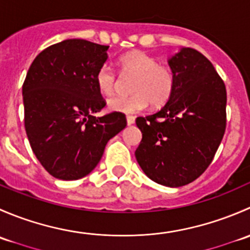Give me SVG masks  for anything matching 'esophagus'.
<instances>
[{"instance_id": "1", "label": "esophagus", "mask_w": 250, "mask_h": 250, "mask_svg": "<svg viewBox=\"0 0 250 250\" xmlns=\"http://www.w3.org/2000/svg\"><path fill=\"white\" fill-rule=\"evenodd\" d=\"M134 122H135V118L133 117V116H127V125H132Z\"/></svg>"}]
</instances>
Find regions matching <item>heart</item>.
<instances>
[{"label":"heart","instance_id":"obj_1","mask_svg":"<svg viewBox=\"0 0 250 250\" xmlns=\"http://www.w3.org/2000/svg\"><path fill=\"white\" fill-rule=\"evenodd\" d=\"M121 69L135 78L130 97H113L107 102V107L113 112L134 115L148 106L160 107L172 97L175 77L172 70L158 64L157 60L141 50L125 53L120 58ZM95 83L102 94L109 97L116 87V75L109 65H103L95 75Z\"/></svg>","mask_w":250,"mask_h":250}]
</instances>
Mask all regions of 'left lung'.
Masks as SVG:
<instances>
[{
    "label": "left lung",
    "mask_w": 250,
    "mask_h": 250,
    "mask_svg": "<svg viewBox=\"0 0 250 250\" xmlns=\"http://www.w3.org/2000/svg\"><path fill=\"white\" fill-rule=\"evenodd\" d=\"M174 92L158 112L138 117L143 139L135 157L155 183L179 188L213 161L226 128V88L213 64L192 48L168 59Z\"/></svg>",
    "instance_id": "obj_1"
}]
</instances>
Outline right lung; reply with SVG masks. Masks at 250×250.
Instances as JSON below:
<instances>
[{
  "instance_id": "obj_1",
  "label": "right lung",
  "mask_w": 250,
  "mask_h": 250,
  "mask_svg": "<svg viewBox=\"0 0 250 250\" xmlns=\"http://www.w3.org/2000/svg\"><path fill=\"white\" fill-rule=\"evenodd\" d=\"M109 46L65 40L42 50L22 84L25 130L44 169L60 180L88 175L111 138L125 129V116L95 117L105 106L95 83Z\"/></svg>"
}]
</instances>
